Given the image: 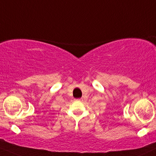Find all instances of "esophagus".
Here are the masks:
<instances>
[{
  "label": "esophagus",
  "instance_id": "obj_1",
  "mask_svg": "<svg viewBox=\"0 0 156 156\" xmlns=\"http://www.w3.org/2000/svg\"><path fill=\"white\" fill-rule=\"evenodd\" d=\"M78 100H79V101H82V100H83V99H78Z\"/></svg>",
  "mask_w": 156,
  "mask_h": 156
}]
</instances>
